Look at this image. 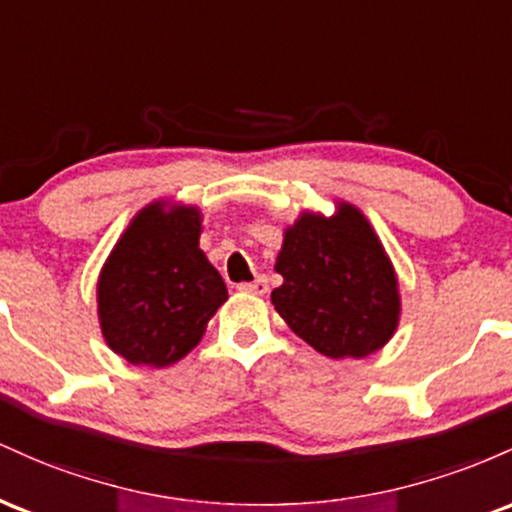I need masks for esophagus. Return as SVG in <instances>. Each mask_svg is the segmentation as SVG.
<instances>
[{
	"instance_id": "34e87169",
	"label": "esophagus",
	"mask_w": 512,
	"mask_h": 512,
	"mask_svg": "<svg viewBox=\"0 0 512 512\" xmlns=\"http://www.w3.org/2000/svg\"><path fill=\"white\" fill-rule=\"evenodd\" d=\"M239 290L241 292H251V295H266V292H268V278H266V275H258L254 283H241Z\"/></svg>"
}]
</instances>
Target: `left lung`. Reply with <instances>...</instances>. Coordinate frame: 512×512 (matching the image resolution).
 <instances>
[{
	"mask_svg": "<svg viewBox=\"0 0 512 512\" xmlns=\"http://www.w3.org/2000/svg\"><path fill=\"white\" fill-rule=\"evenodd\" d=\"M271 300L292 331L329 358H367L399 324L396 275L363 212H304L285 232Z\"/></svg>",
	"mask_w": 512,
	"mask_h": 512,
	"instance_id": "left-lung-1",
	"label": "left lung"
}]
</instances>
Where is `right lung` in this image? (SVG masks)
Segmentation results:
<instances>
[{
    "label": "right lung",
    "mask_w": 512,
    "mask_h": 512,
    "mask_svg": "<svg viewBox=\"0 0 512 512\" xmlns=\"http://www.w3.org/2000/svg\"><path fill=\"white\" fill-rule=\"evenodd\" d=\"M200 215L149 205L125 229L99 278L101 331L132 365L166 367L203 338L227 287L198 246Z\"/></svg>",
    "instance_id": "add662e5"
}]
</instances>
